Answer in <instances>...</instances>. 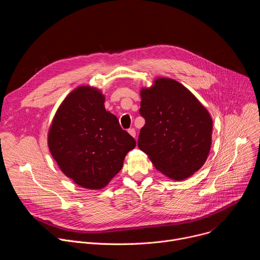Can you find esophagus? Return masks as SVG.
I'll return each mask as SVG.
<instances>
[{"label":"esophagus","instance_id":"esophagus-1","mask_svg":"<svg viewBox=\"0 0 260 260\" xmlns=\"http://www.w3.org/2000/svg\"><path fill=\"white\" fill-rule=\"evenodd\" d=\"M127 132H128V134H129L132 137L136 138V129H135V128H129Z\"/></svg>","mask_w":260,"mask_h":260}]
</instances>
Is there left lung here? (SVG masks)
<instances>
[{
  "label": "left lung",
  "mask_w": 260,
  "mask_h": 260,
  "mask_svg": "<svg viewBox=\"0 0 260 260\" xmlns=\"http://www.w3.org/2000/svg\"><path fill=\"white\" fill-rule=\"evenodd\" d=\"M140 115L145 124L138 146L157 171L184 180L205 164L211 148L213 121L206 108L181 83L158 78L141 90Z\"/></svg>",
  "instance_id": "1"
}]
</instances>
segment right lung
<instances>
[{
    "instance_id": "right-lung-1",
    "label": "right lung",
    "mask_w": 260,
    "mask_h": 260,
    "mask_svg": "<svg viewBox=\"0 0 260 260\" xmlns=\"http://www.w3.org/2000/svg\"><path fill=\"white\" fill-rule=\"evenodd\" d=\"M104 102L98 89L76 88L59 106L48 134L50 152L62 173L88 189L105 187L136 147Z\"/></svg>"
}]
</instances>
